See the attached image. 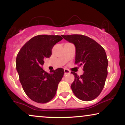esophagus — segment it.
I'll return each instance as SVG.
<instances>
[{
	"instance_id": "esophagus-1",
	"label": "esophagus",
	"mask_w": 125,
	"mask_h": 125,
	"mask_svg": "<svg viewBox=\"0 0 125 125\" xmlns=\"http://www.w3.org/2000/svg\"><path fill=\"white\" fill-rule=\"evenodd\" d=\"M64 74H69L71 73V72H70L69 70L67 69H64Z\"/></svg>"
}]
</instances>
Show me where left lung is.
Here are the masks:
<instances>
[{
	"mask_svg": "<svg viewBox=\"0 0 125 125\" xmlns=\"http://www.w3.org/2000/svg\"><path fill=\"white\" fill-rule=\"evenodd\" d=\"M76 48L75 63L83 66L79 76L72 72L74 80L71 88L77 98L84 101L94 99L104 89L107 75L108 61L105 51L92 39L82 35H62Z\"/></svg>",
	"mask_w": 125,
	"mask_h": 125,
	"instance_id": "left-lung-1",
	"label": "left lung"
}]
</instances>
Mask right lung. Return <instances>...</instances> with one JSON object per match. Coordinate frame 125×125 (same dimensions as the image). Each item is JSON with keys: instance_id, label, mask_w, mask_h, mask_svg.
<instances>
[{"instance_id": "right-lung-1", "label": "right lung", "mask_w": 125, "mask_h": 125, "mask_svg": "<svg viewBox=\"0 0 125 125\" xmlns=\"http://www.w3.org/2000/svg\"><path fill=\"white\" fill-rule=\"evenodd\" d=\"M59 35H41L33 37L24 44L16 57V70L26 95L37 103L45 104L53 98L64 70L58 68L48 73L42 69L45 58L62 40Z\"/></svg>"}]
</instances>
